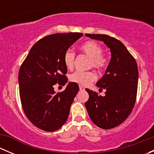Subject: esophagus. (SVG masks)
<instances>
[{
  "mask_svg": "<svg viewBox=\"0 0 154 154\" xmlns=\"http://www.w3.org/2000/svg\"><path fill=\"white\" fill-rule=\"evenodd\" d=\"M80 91H84L85 88H84V87H83V86H80Z\"/></svg>",
  "mask_w": 154,
  "mask_h": 154,
  "instance_id": "obj_1",
  "label": "esophagus"
}]
</instances>
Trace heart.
<instances>
[{"instance_id":"heart-1","label":"heart","mask_w":154,"mask_h":154,"mask_svg":"<svg viewBox=\"0 0 154 154\" xmlns=\"http://www.w3.org/2000/svg\"><path fill=\"white\" fill-rule=\"evenodd\" d=\"M80 50L90 57L88 62V67L94 68L99 71H103L108 66V59L103 55V48L99 43L94 41H88L80 46ZM75 54L71 50H67L63 57V62L66 67L71 69L74 66ZM97 78L95 73L93 71H77L71 74L69 77L71 82L80 86H86L91 84Z\"/></svg>"}]
</instances>
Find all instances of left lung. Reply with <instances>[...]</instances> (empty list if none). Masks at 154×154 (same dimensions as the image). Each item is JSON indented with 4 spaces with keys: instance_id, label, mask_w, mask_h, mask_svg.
<instances>
[{
    "instance_id": "left-lung-1",
    "label": "left lung",
    "mask_w": 154,
    "mask_h": 154,
    "mask_svg": "<svg viewBox=\"0 0 154 154\" xmlns=\"http://www.w3.org/2000/svg\"><path fill=\"white\" fill-rule=\"evenodd\" d=\"M99 40L111 51V60L97 86L106 89L105 96L86 88L88 100L85 103L93 123L102 129L114 128L130 116L136 100L139 71L136 60L123 43L103 34H86Z\"/></svg>"
}]
</instances>
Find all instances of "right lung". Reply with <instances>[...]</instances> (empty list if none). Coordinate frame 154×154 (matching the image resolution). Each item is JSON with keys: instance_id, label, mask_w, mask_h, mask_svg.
<instances>
[{"instance_id": "add662e5", "label": "right lung", "mask_w": 154, "mask_h": 154, "mask_svg": "<svg viewBox=\"0 0 154 154\" xmlns=\"http://www.w3.org/2000/svg\"><path fill=\"white\" fill-rule=\"evenodd\" d=\"M83 35L80 32L47 35L32 46L21 66V105L27 119L41 130L54 132L67 121L79 86L70 82L64 91L56 93L54 86L57 83L64 86L68 82L64 54Z\"/></svg>"}]
</instances>
